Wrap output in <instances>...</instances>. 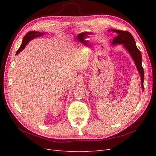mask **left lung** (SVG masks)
Wrapping results in <instances>:
<instances>
[{"instance_id": "obj_1", "label": "left lung", "mask_w": 156, "mask_h": 156, "mask_svg": "<svg viewBox=\"0 0 156 156\" xmlns=\"http://www.w3.org/2000/svg\"><path fill=\"white\" fill-rule=\"evenodd\" d=\"M113 32H116L118 35L114 38L112 44H123L124 47L132 57L133 61L135 62L138 71L140 73L142 81V87L144 88V72L142 65V54L140 51L137 48L135 41L129 32L126 31H122L119 30H111Z\"/></svg>"}]
</instances>
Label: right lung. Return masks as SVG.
Returning a JSON list of instances; mask_svg holds the SVG:
<instances>
[{
	"mask_svg": "<svg viewBox=\"0 0 156 156\" xmlns=\"http://www.w3.org/2000/svg\"><path fill=\"white\" fill-rule=\"evenodd\" d=\"M44 34V33H40V32L34 31H31L28 32L27 34L23 37L22 44L20 46V47L18 48L17 52H16V55H18L21 51L23 50L24 47H26L27 44L29 42V41H30L31 40H32L33 38H34L35 37H40L42 35H43Z\"/></svg>",
	"mask_w": 156,
	"mask_h": 156,
	"instance_id": "obj_1",
	"label": "right lung"
}]
</instances>
